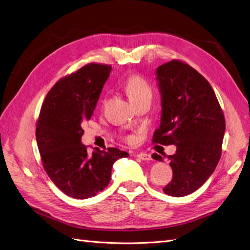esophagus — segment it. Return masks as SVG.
<instances>
[{
	"instance_id": "obj_1",
	"label": "esophagus",
	"mask_w": 250,
	"mask_h": 250,
	"mask_svg": "<svg viewBox=\"0 0 250 250\" xmlns=\"http://www.w3.org/2000/svg\"><path fill=\"white\" fill-rule=\"evenodd\" d=\"M138 158H140L141 160H144V161H148V160H151V156L149 154H145V153H139L137 155Z\"/></svg>"
}]
</instances>
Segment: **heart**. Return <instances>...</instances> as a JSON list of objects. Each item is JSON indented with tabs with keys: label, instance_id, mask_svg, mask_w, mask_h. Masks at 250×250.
I'll list each match as a JSON object with an SVG mask.
<instances>
[{
	"label": "heart",
	"instance_id": "heart-1",
	"mask_svg": "<svg viewBox=\"0 0 250 250\" xmlns=\"http://www.w3.org/2000/svg\"><path fill=\"white\" fill-rule=\"evenodd\" d=\"M125 90L132 103L142 100L144 97L153 96V90H151L150 84L141 75L138 74L131 75L127 79L125 83ZM126 140L127 141H132L133 138L132 136H128Z\"/></svg>",
	"mask_w": 250,
	"mask_h": 250
}]
</instances>
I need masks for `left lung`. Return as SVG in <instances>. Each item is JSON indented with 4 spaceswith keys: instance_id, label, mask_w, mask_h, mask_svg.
I'll return each mask as SVG.
<instances>
[{
    "instance_id": "obj_1",
    "label": "left lung",
    "mask_w": 250,
    "mask_h": 250,
    "mask_svg": "<svg viewBox=\"0 0 250 250\" xmlns=\"http://www.w3.org/2000/svg\"><path fill=\"white\" fill-rule=\"evenodd\" d=\"M156 74L162 112L153 143L177 148L167 156L173 178L163 192L187 196L205 184L221 159L224 113L209 82L191 65L172 60L158 66ZM151 157L162 161L160 155Z\"/></svg>"
}]
</instances>
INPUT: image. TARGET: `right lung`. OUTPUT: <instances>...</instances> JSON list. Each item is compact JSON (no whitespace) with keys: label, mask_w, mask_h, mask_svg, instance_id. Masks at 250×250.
I'll return each instance as SVG.
<instances>
[{"label":"right lung","mask_w":250,"mask_h":250,"mask_svg":"<svg viewBox=\"0 0 250 250\" xmlns=\"http://www.w3.org/2000/svg\"><path fill=\"white\" fill-rule=\"evenodd\" d=\"M110 71L111 65L92 62L60 78L46 94L36 124L44 171L73 198L86 199L104 190L113 163L129 156L114 147L89 154L81 141L82 125L92 117Z\"/></svg>","instance_id":"right-lung-1"}]
</instances>
